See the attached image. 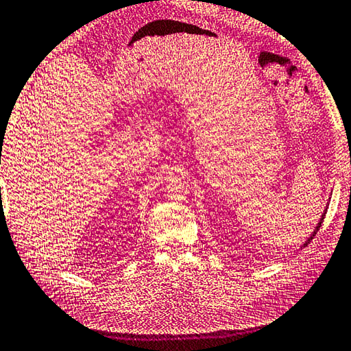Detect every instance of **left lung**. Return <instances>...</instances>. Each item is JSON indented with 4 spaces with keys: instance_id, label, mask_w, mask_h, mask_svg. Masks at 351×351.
<instances>
[{
    "instance_id": "obj_1",
    "label": "left lung",
    "mask_w": 351,
    "mask_h": 351,
    "mask_svg": "<svg viewBox=\"0 0 351 351\" xmlns=\"http://www.w3.org/2000/svg\"><path fill=\"white\" fill-rule=\"evenodd\" d=\"M325 215H326V212L322 215V219H320V223H319V224H317V229L314 230V234H312V235H311V239L306 241V243H304V246H306V245H309V243H311V240H312V239H314V237H315V234H317V230H319V229H320V226H322V223H323V219H325Z\"/></svg>"
}]
</instances>
